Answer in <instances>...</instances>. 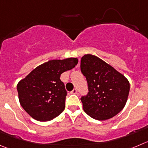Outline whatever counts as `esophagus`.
I'll list each match as a JSON object with an SVG mask.
<instances>
[{
    "label": "esophagus",
    "instance_id": "34e87169",
    "mask_svg": "<svg viewBox=\"0 0 148 148\" xmlns=\"http://www.w3.org/2000/svg\"><path fill=\"white\" fill-rule=\"evenodd\" d=\"M71 94H77V90L76 89V88H74V89L72 91H71Z\"/></svg>",
    "mask_w": 148,
    "mask_h": 148
}]
</instances>
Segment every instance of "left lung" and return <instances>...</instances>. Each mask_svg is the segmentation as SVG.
<instances>
[{
    "label": "left lung",
    "instance_id": "left-lung-1",
    "mask_svg": "<svg viewBox=\"0 0 148 148\" xmlns=\"http://www.w3.org/2000/svg\"><path fill=\"white\" fill-rule=\"evenodd\" d=\"M81 71L88 82V94L81 97L83 110L99 121L110 119L125 107L130 85L123 74L93 55L81 59Z\"/></svg>",
    "mask_w": 148,
    "mask_h": 148
}]
</instances>
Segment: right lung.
Segmentation results:
<instances>
[{"mask_svg":"<svg viewBox=\"0 0 148 148\" xmlns=\"http://www.w3.org/2000/svg\"><path fill=\"white\" fill-rule=\"evenodd\" d=\"M77 63V58L49 60L22 79L16 88L25 111L38 121H49L58 117L64 110L67 96L60 75Z\"/></svg>","mask_w":148,"mask_h":148,"instance_id":"1","label":"right lung"}]
</instances>
